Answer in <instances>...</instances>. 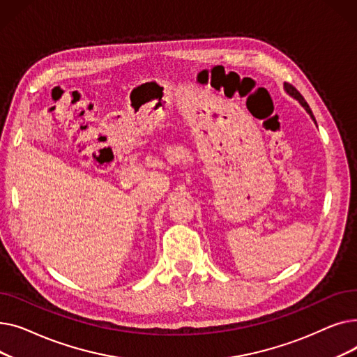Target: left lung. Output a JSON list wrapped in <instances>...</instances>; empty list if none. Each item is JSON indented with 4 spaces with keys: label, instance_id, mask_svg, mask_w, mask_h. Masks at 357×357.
Wrapping results in <instances>:
<instances>
[{
    "label": "left lung",
    "instance_id": "8db88e82",
    "mask_svg": "<svg viewBox=\"0 0 357 357\" xmlns=\"http://www.w3.org/2000/svg\"><path fill=\"white\" fill-rule=\"evenodd\" d=\"M285 89H287V92L289 93V96H292L295 100H298L299 102H301V105L308 111V114L312 117V120L315 121V119H314V116H312V111L310 109V105L307 104V101L304 100V97L301 96V93H299V91L295 88V86H292L291 84H285Z\"/></svg>",
    "mask_w": 357,
    "mask_h": 357
}]
</instances>
